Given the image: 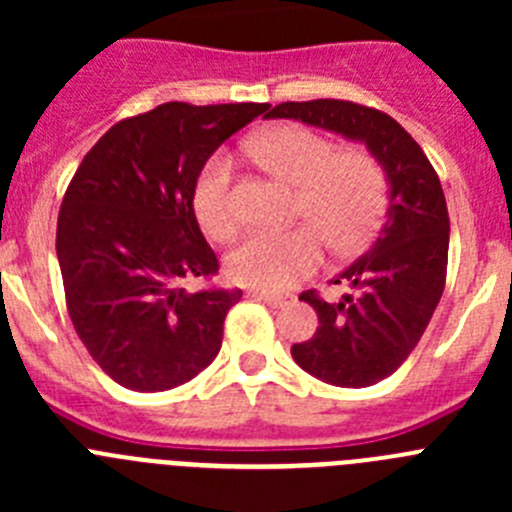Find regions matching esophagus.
Masks as SVG:
<instances>
[{"label": "esophagus", "mask_w": 512, "mask_h": 512, "mask_svg": "<svg viewBox=\"0 0 512 512\" xmlns=\"http://www.w3.org/2000/svg\"><path fill=\"white\" fill-rule=\"evenodd\" d=\"M248 295L256 297V300H261V302H266V305H269V307H287V305H292V297H289V295H279V292H259V289H251Z\"/></svg>", "instance_id": "esophagus-1"}]
</instances>
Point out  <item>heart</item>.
Instances as JSON below:
<instances>
[{"label": "heart", "mask_w": 512, "mask_h": 512, "mask_svg": "<svg viewBox=\"0 0 512 512\" xmlns=\"http://www.w3.org/2000/svg\"><path fill=\"white\" fill-rule=\"evenodd\" d=\"M253 156L289 187H297V217L311 225L292 230H253L228 253V274L264 292L289 289L323 261V238L336 251H359L377 235L387 207V182L379 164L361 148L333 151L320 133L302 125H279L251 143ZM230 161H207L194 184V215L215 241L238 225Z\"/></svg>", "instance_id": "1"}]
</instances>
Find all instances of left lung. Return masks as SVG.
I'll use <instances>...</instances> for the list:
<instances>
[{
	"label": "left lung",
	"mask_w": 512,
	"mask_h": 512,
	"mask_svg": "<svg viewBox=\"0 0 512 512\" xmlns=\"http://www.w3.org/2000/svg\"><path fill=\"white\" fill-rule=\"evenodd\" d=\"M264 117L300 120L364 143L382 166L387 215L372 248L333 282L354 295L323 302L300 297L318 312V330L292 346L297 364L336 387H369L390 377L418 346L443 295L449 259V210L423 148L384 112L343 99L282 102Z\"/></svg>",
	"instance_id": "left-lung-1"
}]
</instances>
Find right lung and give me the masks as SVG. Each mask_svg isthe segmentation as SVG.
Here are the masks:
<instances>
[{
  "mask_svg": "<svg viewBox=\"0 0 512 512\" xmlns=\"http://www.w3.org/2000/svg\"><path fill=\"white\" fill-rule=\"evenodd\" d=\"M269 104L166 102L94 143L58 212L56 253L71 323L117 384L164 392L207 369L241 289L212 284L220 264L194 215L207 158ZM207 281L189 293L184 281Z\"/></svg>",
  "mask_w": 512,
  "mask_h": 512,
  "instance_id": "1",
  "label": "right lung"
}]
</instances>
